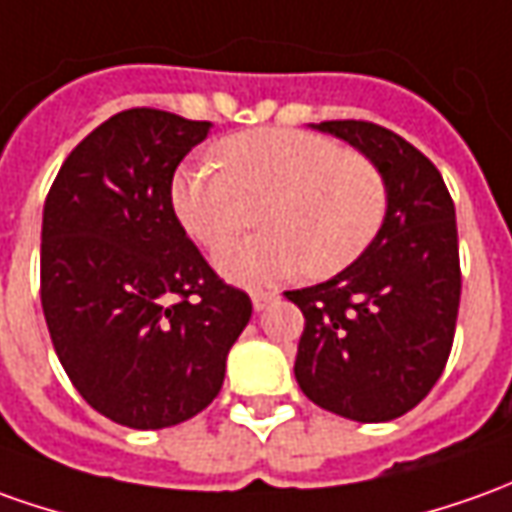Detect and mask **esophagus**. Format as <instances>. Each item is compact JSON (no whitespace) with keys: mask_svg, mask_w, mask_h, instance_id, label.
Segmentation results:
<instances>
[{"mask_svg":"<svg viewBox=\"0 0 512 512\" xmlns=\"http://www.w3.org/2000/svg\"><path fill=\"white\" fill-rule=\"evenodd\" d=\"M274 300H277V294H271V291H252V305H255V311H266Z\"/></svg>","mask_w":512,"mask_h":512,"instance_id":"1","label":"esophagus"}]
</instances>
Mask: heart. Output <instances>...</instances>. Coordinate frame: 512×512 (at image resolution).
Segmentation results:
<instances>
[{
  "instance_id": "obj_1",
  "label": "heart",
  "mask_w": 512,
  "mask_h": 512,
  "mask_svg": "<svg viewBox=\"0 0 512 512\" xmlns=\"http://www.w3.org/2000/svg\"><path fill=\"white\" fill-rule=\"evenodd\" d=\"M218 162L196 156L176 170L170 201L184 232L207 249L232 241L260 201L263 232L221 249L229 280L263 285L300 274L330 277L367 252L387 218V182L373 159L336 139L260 128L218 142Z\"/></svg>"
}]
</instances>
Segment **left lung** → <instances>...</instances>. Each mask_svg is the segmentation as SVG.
<instances>
[{"mask_svg":"<svg viewBox=\"0 0 512 512\" xmlns=\"http://www.w3.org/2000/svg\"><path fill=\"white\" fill-rule=\"evenodd\" d=\"M373 159L387 218L367 252L325 283L285 291L305 316L294 375L322 409L384 423L415 409L443 375L460 311L457 215L440 170L384 125H314Z\"/></svg>","mask_w":512,"mask_h":512,"instance_id":"8db88e82","label":"left lung"}]
</instances>
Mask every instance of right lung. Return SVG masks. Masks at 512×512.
I'll return each instance as SVG.
<instances>
[{
	"label": "right lung",
	"instance_id": "add662e5",
	"mask_svg": "<svg viewBox=\"0 0 512 512\" xmlns=\"http://www.w3.org/2000/svg\"><path fill=\"white\" fill-rule=\"evenodd\" d=\"M210 123L128 109L66 156L44 201L41 308L69 381L128 429H168L221 392L252 300L201 257L170 182Z\"/></svg>",
	"mask_w": 512,
	"mask_h": 512
}]
</instances>
